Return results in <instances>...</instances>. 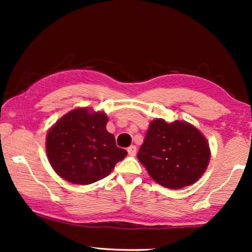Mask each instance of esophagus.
<instances>
[{
	"label": "esophagus",
	"instance_id": "34e87169",
	"mask_svg": "<svg viewBox=\"0 0 252 252\" xmlns=\"http://www.w3.org/2000/svg\"><path fill=\"white\" fill-rule=\"evenodd\" d=\"M128 154L134 156L136 155V146H130L128 148Z\"/></svg>",
	"mask_w": 252,
	"mask_h": 252
}]
</instances>
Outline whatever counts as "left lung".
<instances>
[{
	"mask_svg": "<svg viewBox=\"0 0 252 252\" xmlns=\"http://www.w3.org/2000/svg\"><path fill=\"white\" fill-rule=\"evenodd\" d=\"M206 138L186 122L150 123L137 158L158 184L168 189H182L194 184L210 161Z\"/></svg>",
	"mask_w": 252,
	"mask_h": 252,
	"instance_id": "8db88e82",
	"label": "left lung"
}]
</instances>
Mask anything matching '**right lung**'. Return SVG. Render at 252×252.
Segmentation results:
<instances>
[{"label":"right lung","instance_id":"obj_1","mask_svg":"<svg viewBox=\"0 0 252 252\" xmlns=\"http://www.w3.org/2000/svg\"><path fill=\"white\" fill-rule=\"evenodd\" d=\"M106 122L104 112L74 109L52 126L46 153L58 175L72 184H94L108 176L126 158L128 153L116 146Z\"/></svg>","mask_w":252,"mask_h":252}]
</instances>
